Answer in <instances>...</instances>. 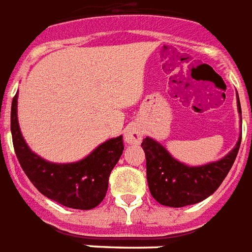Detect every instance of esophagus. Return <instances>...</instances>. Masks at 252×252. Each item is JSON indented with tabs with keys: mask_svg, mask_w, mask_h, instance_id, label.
<instances>
[{
	"mask_svg": "<svg viewBox=\"0 0 252 252\" xmlns=\"http://www.w3.org/2000/svg\"><path fill=\"white\" fill-rule=\"evenodd\" d=\"M142 137H144V131L138 124H130L125 128V141L128 145H139Z\"/></svg>",
	"mask_w": 252,
	"mask_h": 252,
	"instance_id": "obj_1",
	"label": "esophagus"
}]
</instances>
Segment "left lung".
Here are the masks:
<instances>
[{"label":"left lung","instance_id":"8db88e82","mask_svg":"<svg viewBox=\"0 0 252 252\" xmlns=\"http://www.w3.org/2000/svg\"><path fill=\"white\" fill-rule=\"evenodd\" d=\"M238 111L242 118L239 96ZM240 141L242 134L234 149L223 158L200 166H189L172 157L156 139L146 137L142 141V149L146 156V177L152 196L159 204L173 208L205 200L219 188L232 168Z\"/></svg>","mask_w":252,"mask_h":252}]
</instances>
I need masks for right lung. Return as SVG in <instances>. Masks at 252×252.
<instances>
[{"mask_svg": "<svg viewBox=\"0 0 252 252\" xmlns=\"http://www.w3.org/2000/svg\"><path fill=\"white\" fill-rule=\"evenodd\" d=\"M17 99L13 98L10 130L18 162L40 193L73 209H93L102 203L108 188V177L122 156V135L94 149L76 162L56 164L33 153L24 139L17 118Z\"/></svg>", "mask_w": 252, "mask_h": 252, "instance_id": "add662e5", "label": "right lung"}]
</instances>
